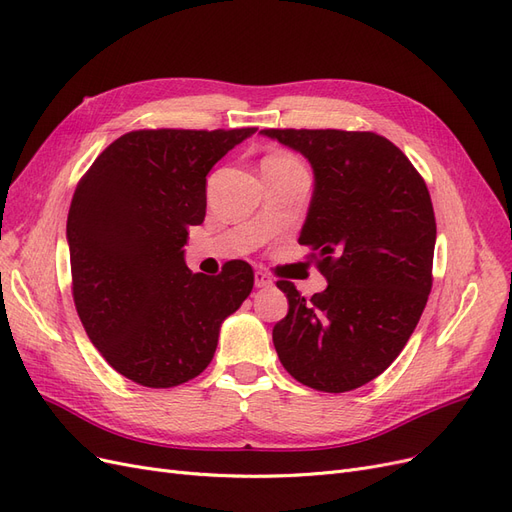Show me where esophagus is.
I'll return each instance as SVG.
<instances>
[{"label":"esophagus","instance_id":"esophagus-1","mask_svg":"<svg viewBox=\"0 0 512 512\" xmlns=\"http://www.w3.org/2000/svg\"><path fill=\"white\" fill-rule=\"evenodd\" d=\"M272 285H274V280L268 272H263V270L255 272V287L257 289H266V287H272Z\"/></svg>","mask_w":512,"mask_h":512}]
</instances>
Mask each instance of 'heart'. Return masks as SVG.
<instances>
[{"instance_id": "b5f03b06", "label": "heart", "mask_w": 512, "mask_h": 512, "mask_svg": "<svg viewBox=\"0 0 512 512\" xmlns=\"http://www.w3.org/2000/svg\"><path fill=\"white\" fill-rule=\"evenodd\" d=\"M270 160H278V162H289V160H295L293 156H289V154H272V156H268Z\"/></svg>"}]
</instances>
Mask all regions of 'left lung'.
Wrapping results in <instances>:
<instances>
[{
  "instance_id": "left-lung-1",
  "label": "left lung",
  "mask_w": 512,
  "mask_h": 512,
  "mask_svg": "<svg viewBox=\"0 0 512 512\" xmlns=\"http://www.w3.org/2000/svg\"><path fill=\"white\" fill-rule=\"evenodd\" d=\"M306 156L314 194L299 244L327 289L310 299L278 280L289 312L272 339L282 367L320 392H348L384 373L418 325L432 289L437 221L403 151L361 130L266 128Z\"/></svg>"
}]
</instances>
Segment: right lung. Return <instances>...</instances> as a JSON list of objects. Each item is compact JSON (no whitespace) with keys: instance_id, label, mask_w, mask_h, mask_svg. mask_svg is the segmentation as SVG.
I'll use <instances>...</instances> for the list:
<instances>
[{"instance_id":"add662e5","label":"right lung","mask_w":512,"mask_h":512,"mask_svg":"<svg viewBox=\"0 0 512 512\" xmlns=\"http://www.w3.org/2000/svg\"><path fill=\"white\" fill-rule=\"evenodd\" d=\"M257 128L132 130L80 179L67 240L73 304L120 375L173 388L213 361L223 320L253 289L246 261L192 274L183 246L206 215V175Z\"/></svg>"}]
</instances>
